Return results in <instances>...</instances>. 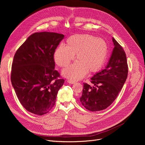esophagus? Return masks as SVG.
Returning a JSON list of instances; mask_svg holds the SVG:
<instances>
[{
  "label": "esophagus",
  "mask_w": 145,
  "mask_h": 145,
  "mask_svg": "<svg viewBox=\"0 0 145 145\" xmlns=\"http://www.w3.org/2000/svg\"><path fill=\"white\" fill-rule=\"evenodd\" d=\"M67 82H68V83L71 84H73L75 83L74 81H73V80H67Z\"/></svg>",
  "instance_id": "obj_1"
}]
</instances>
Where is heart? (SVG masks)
<instances>
[{"label":"heart","mask_w":145,"mask_h":145,"mask_svg":"<svg viewBox=\"0 0 145 145\" xmlns=\"http://www.w3.org/2000/svg\"><path fill=\"white\" fill-rule=\"evenodd\" d=\"M66 45H59L54 50L53 57L59 67H66L74 59L76 54L77 61L62 71L64 77L71 80H80L87 72L99 71L108 57L107 42L91 34L72 35L67 39Z\"/></svg>","instance_id":"b5f03b06"}]
</instances>
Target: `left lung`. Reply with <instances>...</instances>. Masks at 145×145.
Returning <instances> with one entry per match:
<instances>
[{
	"instance_id": "left-lung-1",
	"label": "left lung",
	"mask_w": 145,
	"mask_h": 145,
	"mask_svg": "<svg viewBox=\"0 0 145 145\" xmlns=\"http://www.w3.org/2000/svg\"><path fill=\"white\" fill-rule=\"evenodd\" d=\"M114 48L107 65L91 78L94 85L84 83L80 101L86 109L99 111L109 107L117 97L126 80L128 66L126 53L112 37Z\"/></svg>"
}]
</instances>
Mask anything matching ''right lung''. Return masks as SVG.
I'll return each instance as SVG.
<instances>
[{"mask_svg": "<svg viewBox=\"0 0 145 145\" xmlns=\"http://www.w3.org/2000/svg\"><path fill=\"white\" fill-rule=\"evenodd\" d=\"M64 37L52 32L35 33L16 52L11 68L12 86L21 105L29 112L42 115L55 105L64 83L57 79L54 52Z\"/></svg>", "mask_w": 145, "mask_h": 145, "instance_id": "obj_1", "label": "right lung"}]
</instances>
